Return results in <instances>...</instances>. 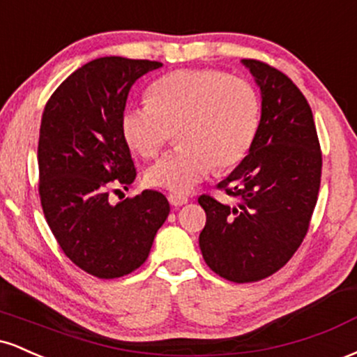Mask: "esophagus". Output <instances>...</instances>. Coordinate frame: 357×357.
Masks as SVG:
<instances>
[{
  "label": "esophagus",
  "mask_w": 357,
  "mask_h": 357,
  "mask_svg": "<svg viewBox=\"0 0 357 357\" xmlns=\"http://www.w3.org/2000/svg\"><path fill=\"white\" fill-rule=\"evenodd\" d=\"M167 199H169L171 206H183V204H186L190 199H188V196L184 195H169L167 196Z\"/></svg>",
  "instance_id": "34e87169"
}]
</instances>
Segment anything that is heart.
I'll return each instance as SVG.
<instances>
[{
    "instance_id": "1",
    "label": "heart",
    "mask_w": 357,
    "mask_h": 357,
    "mask_svg": "<svg viewBox=\"0 0 357 357\" xmlns=\"http://www.w3.org/2000/svg\"><path fill=\"white\" fill-rule=\"evenodd\" d=\"M149 104H129L121 132L132 151L153 158L176 132L178 147L146 169L149 186L190 192L213 167L236 166L248 153L260 122L255 89L220 70L181 68L153 82Z\"/></svg>"
}]
</instances>
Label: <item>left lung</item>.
Wrapping results in <instances>:
<instances>
[{"label":"left lung","mask_w":357,"mask_h":357,"mask_svg":"<svg viewBox=\"0 0 357 357\" xmlns=\"http://www.w3.org/2000/svg\"><path fill=\"white\" fill-rule=\"evenodd\" d=\"M261 96V116L248 154L218 184L238 203L198 198L206 225L199 248L227 280L257 282L280 270L301 247L317 203L322 154L312 110L285 73L241 60Z\"/></svg>","instance_id":"8db88e82"}]
</instances>
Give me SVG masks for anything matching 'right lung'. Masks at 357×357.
<instances>
[{
  "label": "right lung",
  "instance_id": "right-lung-1",
  "mask_svg": "<svg viewBox=\"0 0 357 357\" xmlns=\"http://www.w3.org/2000/svg\"><path fill=\"white\" fill-rule=\"evenodd\" d=\"M161 61L102 56L80 67L47 102L40 126V199L48 227L77 267L117 278L141 267L169 215L159 191L110 204L136 179L121 132L129 90Z\"/></svg>",
  "mask_w": 357,
  "mask_h": 357
}]
</instances>
